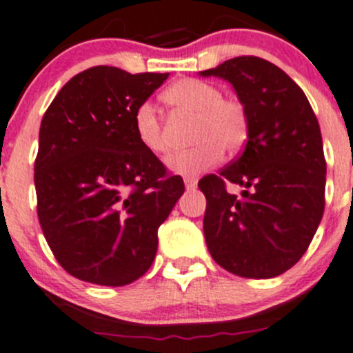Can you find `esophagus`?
Instances as JSON below:
<instances>
[{
  "instance_id": "esophagus-1",
  "label": "esophagus",
  "mask_w": 353,
  "mask_h": 353,
  "mask_svg": "<svg viewBox=\"0 0 353 353\" xmlns=\"http://www.w3.org/2000/svg\"><path fill=\"white\" fill-rule=\"evenodd\" d=\"M184 186H186V190H195L196 188V179L195 177H184Z\"/></svg>"
}]
</instances>
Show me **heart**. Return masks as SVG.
<instances>
[{
  "mask_svg": "<svg viewBox=\"0 0 353 353\" xmlns=\"http://www.w3.org/2000/svg\"><path fill=\"white\" fill-rule=\"evenodd\" d=\"M172 110L195 117L192 143L195 146L172 154L167 165L172 172L196 176L221 160L223 151L235 154L249 137V117L239 99L223 97L221 88L209 81L184 78L163 92ZM134 130L141 146L153 154H165L169 146L161 132L160 118L150 102L134 111Z\"/></svg>",
  "mask_w": 353,
  "mask_h": 353,
  "instance_id": "obj_1",
  "label": "heart"
}]
</instances>
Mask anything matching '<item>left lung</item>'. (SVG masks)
I'll use <instances>...</instances> for the list:
<instances>
[{"mask_svg":"<svg viewBox=\"0 0 353 353\" xmlns=\"http://www.w3.org/2000/svg\"><path fill=\"white\" fill-rule=\"evenodd\" d=\"M200 77L228 81L249 117L245 150L199 188L203 235L214 261L245 279H272L301 259L324 214L321 127L305 92L265 59L243 55ZM243 186L240 197L225 192Z\"/></svg>","mask_w":353,"mask_h":353,"instance_id":"left-lung-1","label":"left lung"}]
</instances>
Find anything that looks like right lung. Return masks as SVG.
Instances as JSON below:
<instances>
[{
    "mask_svg": "<svg viewBox=\"0 0 353 353\" xmlns=\"http://www.w3.org/2000/svg\"><path fill=\"white\" fill-rule=\"evenodd\" d=\"M167 77L95 65L72 77L43 117L39 225L59 265L80 281L120 288L143 276L184 193L134 130V111Z\"/></svg>",
    "mask_w": 353,
    "mask_h": 353,
    "instance_id": "1",
    "label": "right lung"
}]
</instances>
